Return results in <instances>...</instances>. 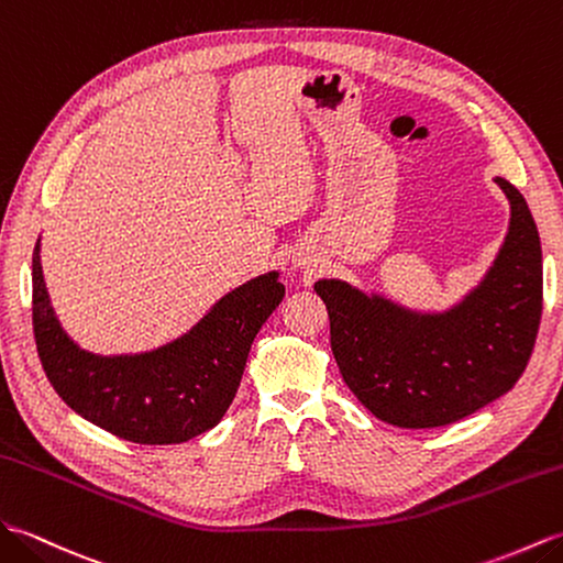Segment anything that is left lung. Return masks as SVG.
<instances>
[{
  "instance_id": "obj_1",
  "label": "left lung",
  "mask_w": 563,
  "mask_h": 563,
  "mask_svg": "<svg viewBox=\"0 0 563 563\" xmlns=\"http://www.w3.org/2000/svg\"><path fill=\"white\" fill-rule=\"evenodd\" d=\"M506 239L484 277L443 310H419L344 279L316 282L332 354L373 417L402 429L445 427L518 383L542 316V245L530 207L506 178Z\"/></svg>"
}]
</instances>
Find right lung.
Segmentation results:
<instances>
[{"label": "right lung", "instance_id": "right-lung-1", "mask_svg": "<svg viewBox=\"0 0 563 563\" xmlns=\"http://www.w3.org/2000/svg\"><path fill=\"white\" fill-rule=\"evenodd\" d=\"M282 301L279 272L260 274L173 342L103 356L62 328L43 277L41 239L33 250V334L47 380L79 417L132 443H185L214 429L239 393L250 346Z\"/></svg>", "mask_w": 563, "mask_h": 563}]
</instances>
